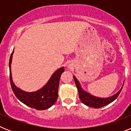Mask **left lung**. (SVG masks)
I'll return each instance as SVG.
<instances>
[{
    "mask_svg": "<svg viewBox=\"0 0 131 131\" xmlns=\"http://www.w3.org/2000/svg\"><path fill=\"white\" fill-rule=\"evenodd\" d=\"M73 79L76 86H77V90H78L79 95V98L81 101L86 106L94 107V108H100V107L106 106V105L109 104L113 101H114L118 97L119 94L121 92V90H122L123 86V85L119 91H118L116 94H115L114 95L112 96L108 97V98H99V97L94 96L92 95L91 94H89V92L84 91L82 89L79 81L74 75Z\"/></svg>",
    "mask_w": 131,
    "mask_h": 131,
    "instance_id": "8db88e82",
    "label": "left lung"
}]
</instances>
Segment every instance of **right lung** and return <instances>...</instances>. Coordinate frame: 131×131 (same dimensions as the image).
I'll return each mask as SVG.
<instances>
[{
	"label": "right lung",
	"mask_w": 131,
	"mask_h": 131,
	"mask_svg": "<svg viewBox=\"0 0 131 131\" xmlns=\"http://www.w3.org/2000/svg\"><path fill=\"white\" fill-rule=\"evenodd\" d=\"M14 50L9 62L10 81L12 89L16 96L24 104L37 110H44L51 107L56 102L58 96V86L60 76L64 71V68H60L52 74L49 81L43 87L35 92H25L19 89L14 83L11 72V63Z\"/></svg>",
	"instance_id": "add662e5"
}]
</instances>
